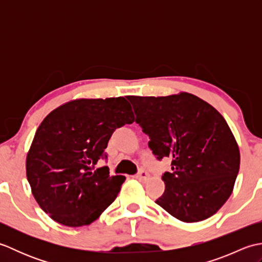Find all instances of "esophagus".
Segmentation results:
<instances>
[{
	"instance_id": "1",
	"label": "esophagus",
	"mask_w": 262,
	"mask_h": 262,
	"mask_svg": "<svg viewBox=\"0 0 262 262\" xmlns=\"http://www.w3.org/2000/svg\"><path fill=\"white\" fill-rule=\"evenodd\" d=\"M136 179H138L140 181H146L149 179V174L147 173V172L145 170H141L135 176Z\"/></svg>"
}]
</instances>
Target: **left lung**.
Returning <instances> with one entry per match:
<instances>
[{
	"instance_id": "obj_1",
	"label": "left lung",
	"mask_w": 262,
	"mask_h": 262,
	"mask_svg": "<svg viewBox=\"0 0 262 262\" xmlns=\"http://www.w3.org/2000/svg\"><path fill=\"white\" fill-rule=\"evenodd\" d=\"M127 99L158 160H172L155 203L186 223L214 215L231 196L240 169V149L224 117L187 92Z\"/></svg>"
}]
</instances>
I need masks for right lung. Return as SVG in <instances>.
<instances>
[{
	"mask_svg": "<svg viewBox=\"0 0 262 262\" xmlns=\"http://www.w3.org/2000/svg\"><path fill=\"white\" fill-rule=\"evenodd\" d=\"M135 118L124 97L76 99L46 116L27 154V179L40 208L57 223L89 225L118 196L124 176H109L107 159L115 129Z\"/></svg>",
	"mask_w": 262,
	"mask_h": 262,
	"instance_id": "right-lung-1",
	"label": "right lung"
}]
</instances>
